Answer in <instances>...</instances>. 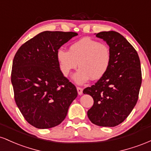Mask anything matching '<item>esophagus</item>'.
<instances>
[{"label": "esophagus", "mask_w": 151, "mask_h": 151, "mask_svg": "<svg viewBox=\"0 0 151 151\" xmlns=\"http://www.w3.org/2000/svg\"><path fill=\"white\" fill-rule=\"evenodd\" d=\"M77 92H78V93H79V95H81V94H82V92H83L82 88L78 87V86H77Z\"/></svg>", "instance_id": "esophagus-1"}]
</instances>
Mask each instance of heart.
<instances>
[{
  "mask_svg": "<svg viewBox=\"0 0 151 151\" xmlns=\"http://www.w3.org/2000/svg\"><path fill=\"white\" fill-rule=\"evenodd\" d=\"M57 59L64 76H67L79 67V70L73 77L78 84L91 80H98L104 76L111 64V51L106 44L82 38L73 43L69 51L60 49Z\"/></svg>",
  "mask_w": 151,
  "mask_h": 151,
  "instance_id": "heart-1",
  "label": "heart"
}]
</instances>
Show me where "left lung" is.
Listing matches in <instances>:
<instances>
[{
  "instance_id": "8db88e82",
  "label": "left lung",
  "mask_w": 151,
  "mask_h": 151,
  "mask_svg": "<svg viewBox=\"0 0 151 151\" xmlns=\"http://www.w3.org/2000/svg\"><path fill=\"white\" fill-rule=\"evenodd\" d=\"M96 36L109 46L111 64L104 76L83 93L93 99L87 111L91 123L114 127L125 120L136 104L142 81L141 62L136 50L119 32L105 31Z\"/></svg>"
}]
</instances>
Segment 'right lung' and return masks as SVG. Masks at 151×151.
<instances>
[{"mask_svg": "<svg viewBox=\"0 0 151 151\" xmlns=\"http://www.w3.org/2000/svg\"><path fill=\"white\" fill-rule=\"evenodd\" d=\"M77 32L44 31L19 48L13 62L15 101L25 120L37 129H50L65 119L77 96L75 86L64 77L57 52Z\"/></svg>", "mask_w": 151, "mask_h": 151, "instance_id": "right-lung-1", "label": "right lung"}]
</instances>
